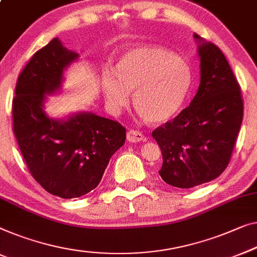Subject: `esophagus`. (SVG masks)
I'll list each match as a JSON object with an SVG mask.
<instances>
[{
  "mask_svg": "<svg viewBox=\"0 0 257 257\" xmlns=\"http://www.w3.org/2000/svg\"><path fill=\"white\" fill-rule=\"evenodd\" d=\"M127 141L128 143H140V141L145 140V137L143 133L139 131H136V130H131V131L127 132Z\"/></svg>",
  "mask_w": 257,
  "mask_h": 257,
  "instance_id": "obj_1",
  "label": "esophagus"
}]
</instances>
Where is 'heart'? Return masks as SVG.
<instances>
[{"mask_svg": "<svg viewBox=\"0 0 257 257\" xmlns=\"http://www.w3.org/2000/svg\"><path fill=\"white\" fill-rule=\"evenodd\" d=\"M192 84V72L184 59L160 46L137 47L125 53L116 70L103 69L101 89L111 113L133 103L141 116L160 124L182 109Z\"/></svg>", "mask_w": 257, "mask_h": 257, "instance_id": "obj_1", "label": "heart"}]
</instances>
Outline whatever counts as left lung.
Wrapping results in <instances>:
<instances>
[{"label": "left lung", "mask_w": 257, "mask_h": 257, "mask_svg": "<svg viewBox=\"0 0 257 257\" xmlns=\"http://www.w3.org/2000/svg\"><path fill=\"white\" fill-rule=\"evenodd\" d=\"M200 84L190 105L152 137L162 153L160 176L188 189L217 178L227 167L243 117L240 85L219 48L195 33Z\"/></svg>", "instance_id": "8db88e82"}]
</instances>
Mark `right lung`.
Returning <instances> with one entry per match:
<instances>
[{"label": "right lung", "instance_id": "right-lung-1", "mask_svg": "<svg viewBox=\"0 0 257 257\" xmlns=\"http://www.w3.org/2000/svg\"><path fill=\"white\" fill-rule=\"evenodd\" d=\"M79 58L53 38L22 70L13 101L14 133L30 173L47 192L66 199L94 190L126 139L119 122L90 111L66 118L45 112L47 96L61 92L65 70Z\"/></svg>", "mask_w": 257, "mask_h": 257}]
</instances>
